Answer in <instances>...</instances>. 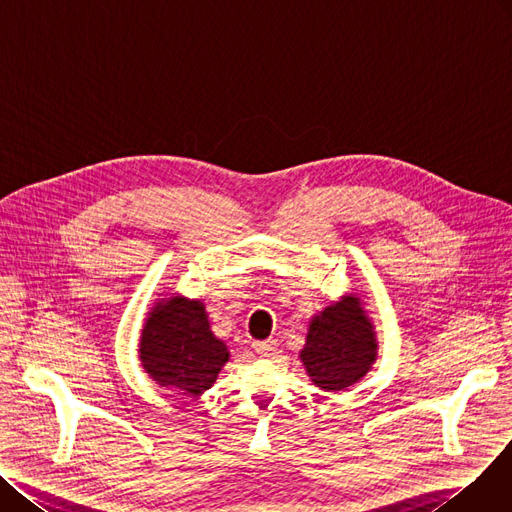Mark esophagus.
<instances>
[{
  "instance_id": "esophagus-1",
  "label": "esophagus",
  "mask_w": 512,
  "mask_h": 512,
  "mask_svg": "<svg viewBox=\"0 0 512 512\" xmlns=\"http://www.w3.org/2000/svg\"><path fill=\"white\" fill-rule=\"evenodd\" d=\"M254 349L260 353V355H273L277 351V341L275 339H266V341H256L254 343Z\"/></svg>"
}]
</instances>
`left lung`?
Segmentation results:
<instances>
[{"label":"left lung","instance_id":"obj_1","mask_svg":"<svg viewBox=\"0 0 512 512\" xmlns=\"http://www.w3.org/2000/svg\"><path fill=\"white\" fill-rule=\"evenodd\" d=\"M299 359L324 393H339L364 380L378 359V339L362 295L345 293L312 316Z\"/></svg>","mask_w":512,"mask_h":512}]
</instances>
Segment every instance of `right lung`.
<instances>
[{
  "instance_id": "right-lung-1",
  "label": "right lung",
  "mask_w": 512,
  "mask_h": 512,
  "mask_svg": "<svg viewBox=\"0 0 512 512\" xmlns=\"http://www.w3.org/2000/svg\"><path fill=\"white\" fill-rule=\"evenodd\" d=\"M138 359L159 386L175 395L200 397L217 382L229 362V349L210 328L200 299L165 293L146 312Z\"/></svg>"
}]
</instances>
